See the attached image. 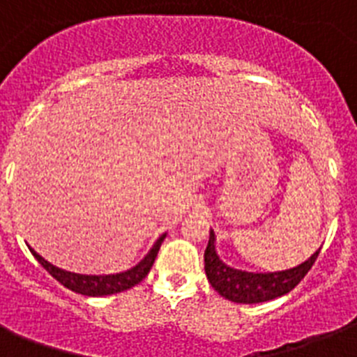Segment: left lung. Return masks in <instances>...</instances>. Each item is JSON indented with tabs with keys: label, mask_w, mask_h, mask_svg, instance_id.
<instances>
[{
	"label": "left lung",
	"mask_w": 357,
	"mask_h": 357,
	"mask_svg": "<svg viewBox=\"0 0 357 357\" xmlns=\"http://www.w3.org/2000/svg\"><path fill=\"white\" fill-rule=\"evenodd\" d=\"M317 255H319V252L314 253L308 261H305L299 266L284 270V272H243V270H235V268L220 261L217 252H215V234L211 229L210 241H208L204 252V270L208 281L220 296L226 297L228 301L252 305V303L272 301L275 297H281L294 290L305 279L306 273L310 272Z\"/></svg>",
	"instance_id": "obj_1"
}]
</instances>
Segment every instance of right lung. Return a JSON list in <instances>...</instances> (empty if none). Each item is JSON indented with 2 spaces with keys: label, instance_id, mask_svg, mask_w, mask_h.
I'll return each instance as SVG.
<instances>
[{
  "label": "right lung",
  "instance_id": "add662e5",
  "mask_svg": "<svg viewBox=\"0 0 357 357\" xmlns=\"http://www.w3.org/2000/svg\"><path fill=\"white\" fill-rule=\"evenodd\" d=\"M164 238H166V235H162V237L158 238L157 243H155V246L151 248V252L147 253L142 263H138L137 266L128 270V272L113 273V275H82V273L67 272V270H61V268L54 266V264H51L49 261H45V259L41 257L40 253H36L32 248L29 250H31L32 255L36 257L38 263L45 268L47 272L51 273L56 281H60L63 287L76 291V294H82V296L100 297V296H111V294H119V291L129 290V288L137 287L138 282L142 281L147 273H149V270H151Z\"/></svg>",
  "mask_w": 357,
  "mask_h": 357
}]
</instances>
